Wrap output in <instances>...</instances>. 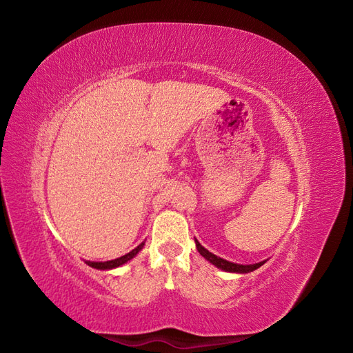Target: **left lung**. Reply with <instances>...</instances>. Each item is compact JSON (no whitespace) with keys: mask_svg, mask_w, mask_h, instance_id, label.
Listing matches in <instances>:
<instances>
[{"mask_svg":"<svg viewBox=\"0 0 353 353\" xmlns=\"http://www.w3.org/2000/svg\"><path fill=\"white\" fill-rule=\"evenodd\" d=\"M194 241H196V248H197L199 253L203 256V258H205L206 261H209L212 265H215L216 268H219V270H222V271H225V272L248 274V272H252V271H254V270L261 268V266H262L266 261H268V259H266V261H262V262H258V263H250V265L234 263V262H230V261H225V259L219 258V256L213 254L212 252H209L208 249L203 248V245L199 243V240H197V239H194Z\"/></svg>","mask_w":353,"mask_h":353,"instance_id":"left-lung-1","label":"left lung"}]
</instances>
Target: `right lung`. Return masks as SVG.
Segmentation results:
<instances>
[{
    "label": "right lung",
    "instance_id": "obj_1",
    "mask_svg": "<svg viewBox=\"0 0 353 353\" xmlns=\"http://www.w3.org/2000/svg\"><path fill=\"white\" fill-rule=\"evenodd\" d=\"M144 243H145V241H143L141 244H138L137 248H135V249H132L130 253H126V254L121 256V258H117V259H113V261H105V262H92V261H85V263H87L88 266H91V268H95V270H103V271H105V270H114V268H119V266H122V265H125L126 262H130L131 259H134L135 256L138 254V252L143 250V248H144Z\"/></svg>",
    "mask_w": 353,
    "mask_h": 353
}]
</instances>
